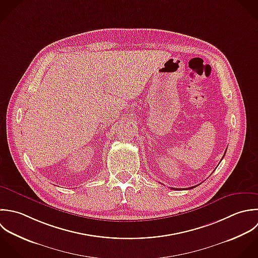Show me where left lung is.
<instances>
[{
  "mask_svg": "<svg viewBox=\"0 0 258 258\" xmlns=\"http://www.w3.org/2000/svg\"><path fill=\"white\" fill-rule=\"evenodd\" d=\"M225 153H226V152H225ZM224 155H225V154H224ZM197 186H198V185H197ZM197 186H193V187H190V188H186V189H188V190H189V189H193V188H195V187H197ZM171 189H174V190H176V188H171ZM178 190H179V189H178ZM180 190H181V189H180Z\"/></svg>",
  "mask_w": 258,
  "mask_h": 258,
  "instance_id": "8db88e82",
  "label": "left lung"
}]
</instances>
